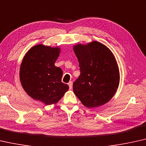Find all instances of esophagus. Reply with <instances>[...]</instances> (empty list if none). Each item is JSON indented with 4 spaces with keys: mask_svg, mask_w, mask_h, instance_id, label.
I'll return each instance as SVG.
<instances>
[{
    "mask_svg": "<svg viewBox=\"0 0 146 146\" xmlns=\"http://www.w3.org/2000/svg\"><path fill=\"white\" fill-rule=\"evenodd\" d=\"M68 85H69V89H72V87H73V82H72V81L69 82V83H68Z\"/></svg>",
    "mask_w": 146,
    "mask_h": 146,
    "instance_id": "obj_1",
    "label": "esophagus"
}]
</instances>
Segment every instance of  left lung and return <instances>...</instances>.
<instances>
[{
    "label": "left lung",
    "instance_id": "left-lung-1",
    "mask_svg": "<svg viewBox=\"0 0 146 146\" xmlns=\"http://www.w3.org/2000/svg\"><path fill=\"white\" fill-rule=\"evenodd\" d=\"M80 75L73 83V92L82 104L94 108L108 102L118 87L120 73L114 55L101 43L74 46Z\"/></svg>",
    "mask_w": 146,
    "mask_h": 146
}]
</instances>
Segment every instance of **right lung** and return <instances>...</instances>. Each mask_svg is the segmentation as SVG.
<instances>
[{
    "mask_svg": "<svg viewBox=\"0 0 146 146\" xmlns=\"http://www.w3.org/2000/svg\"><path fill=\"white\" fill-rule=\"evenodd\" d=\"M59 52L58 48L37 45L27 52L20 66V81L24 91L47 105L58 102L69 89L61 82L62 70L54 65Z\"/></svg>",
    "mask_w": 146,
    "mask_h": 146,
    "instance_id": "obj_1",
    "label": "right lung"
}]
</instances>
